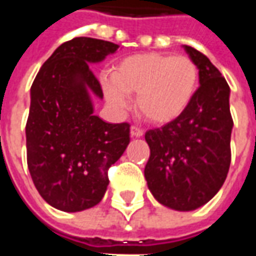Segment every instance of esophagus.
I'll use <instances>...</instances> for the list:
<instances>
[{
	"label": "esophagus",
	"mask_w": 256,
	"mask_h": 256,
	"mask_svg": "<svg viewBox=\"0 0 256 256\" xmlns=\"http://www.w3.org/2000/svg\"><path fill=\"white\" fill-rule=\"evenodd\" d=\"M130 134H132V137L140 138V137H142V136H144V132H142L140 128H137V126H132V128H130Z\"/></svg>",
	"instance_id": "esophagus-1"
}]
</instances>
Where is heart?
<instances>
[{
  "instance_id": "1",
  "label": "heart",
  "mask_w": 256,
  "mask_h": 256,
  "mask_svg": "<svg viewBox=\"0 0 256 256\" xmlns=\"http://www.w3.org/2000/svg\"><path fill=\"white\" fill-rule=\"evenodd\" d=\"M198 82V66L188 56L140 53L118 64L112 78L104 82V92L116 108L126 106V96H137L140 115L150 123L166 124L190 106Z\"/></svg>"
}]
</instances>
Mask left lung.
<instances>
[{"label":"left lung","mask_w":256,"mask_h":256,"mask_svg":"<svg viewBox=\"0 0 256 256\" xmlns=\"http://www.w3.org/2000/svg\"><path fill=\"white\" fill-rule=\"evenodd\" d=\"M182 48L198 66L200 86L184 114L145 133L150 155L144 176L162 206L193 211L208 203L225 182L233 120L230 89L222 74L203 53Z\"/></svg>","instance_id":"obj_1"}]
</instances>
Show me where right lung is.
<instances>
[{
  "mask_svg": "<svg viewBox=\"0 0 256 256\" xmlns=\"http://www.w3.org/2000/svg\"><path fill=\"white\" fill-rule=\"evenodd\" d=\"M118 49L86 36L64 42L31 86L27 164L42 198L60 211L78 212L100 203L110 184L106 172L130 142V124L104 122L93 104L102 100V90L90 64Z\"/></svg>",
  "mask_w": 256,
  "mask_h": 256,
  "instance_id": "obj_1",
  "label": "right lung"
}]
</instances>
